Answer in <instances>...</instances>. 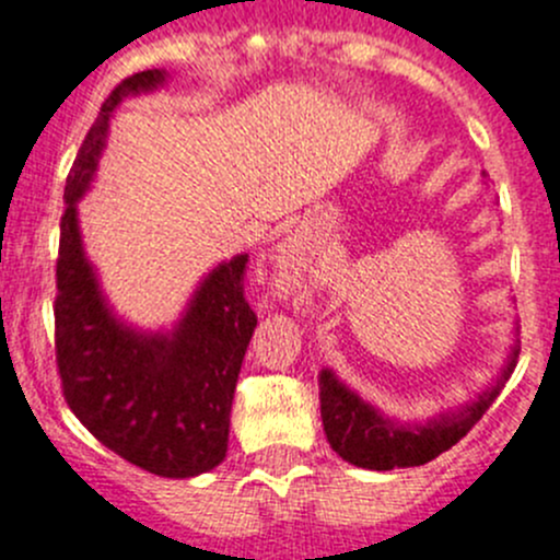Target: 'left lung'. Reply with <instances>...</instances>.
<instances>
[{"mask_svg": "<svg viewBox=\"0 0 560 560\" xmlns=\"http://www.w3.org/2000/svg\"><path fill=\"white\" fill-rule=\"evenodd\" d=\"M517 345L509 352L501 374L487 390L457 410H446L421 424H399L383 416L374 405L363 401L347 388L330 369L319 372V412H323L325 438L345 463L366 470H394L427 465L463 441L470 427L487 412L501 394L503 383L517 366Z\"/></svg>", "mask_w": 560, "mask_h": 560, "instance_id": "1", "label": "left lung"}]
</instances>
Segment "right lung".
<instances>
[{"label": "right lung", "instance_id": "add662e5", "mask_svg": "<svg viewBox=\"0 0 560 560\" xmlns=\"http://www.w3.org/2000/svg\"><path fill=\"white\" fill-rule=\"evenodd\" d=\"M166 75L142 70L119 81L75 155L59 224L54 345L65 401L103 446L155 476L191 479L226 457L237 374L257 328L243 298L248 254L199 281L175 328L142 330L112 312L79 230V199L95 180L114 108Z\"/></svg>", "mask_w": 560, "mask_h": 560}]
</instances>
